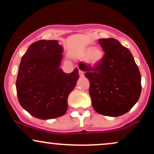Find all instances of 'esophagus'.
<instances>
[{"label":"esophagus","instance_id":"obj_1","mask_svg":"<svg viewBox=\"0 0 154 154\" xmlns=\"http://www.w3.org/2000/svg\"><path fill=\"white\" fill-rule=\"evenodd\" d=\"M79 77H84V76H85L84 72H83L82 70H79Z\"/></svg>","mask_w":154,"mask_h":154}]
</instances>
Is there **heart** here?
Returning <instances> with one entry per match:
<instances>
[{
  "label": "heart",
  "instance_id": "obj_1",
  "mask_svg": "<svg viewBox=\"0 0 154 154\" xmlns=\"http://www.w3.org/2000/svg\"><path fill=\"white\" fill-rule=\"evenodd\" d=\"M82 58L85 57V62L91 66H96L103 59V51L99 47H88L81 54Z\"/></svg>",
  "mask_w": 154,
  "mask_h": 154
}]
</instances>
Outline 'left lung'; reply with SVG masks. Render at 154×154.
<instances>
[{
    "mask_svg": "<svg viewBox=\"0 0 154 154\" xmlns=\"http://www.w3.org/2000/svg\"><path fill=\"white\" fill-rule=\"evenodd\" d=\"M105 52L99 64L92 68L81 63L90 82L89 93L94 110L109 116L128 112L141 93V76L130 50L114 38L99 39Z\"/></svg>",
    "mask_w": 154,
    "mask_h": 154,
    "instance_id": "1",
    "label": "left lung"
}]
</instances>
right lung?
Masks as SVG:
<instances>
[{"label":"right lung","instance_id":"right-lung-1","mask_svg":"<svg viewBox=\"0 0 154 154\" xmlns=\"http://www.w3.org/2000/svg\"><path fill=\"white\" fill-rule=\"evenodd\" d=\"M63 48L59 40L35 42L22 56L16 88L20 105L32 116L51 119L63 116L68 97L79 78L78 69L65 73L60 68Z\"/></svg>","mask_w":154,"mask_h":154}]
</instances>
